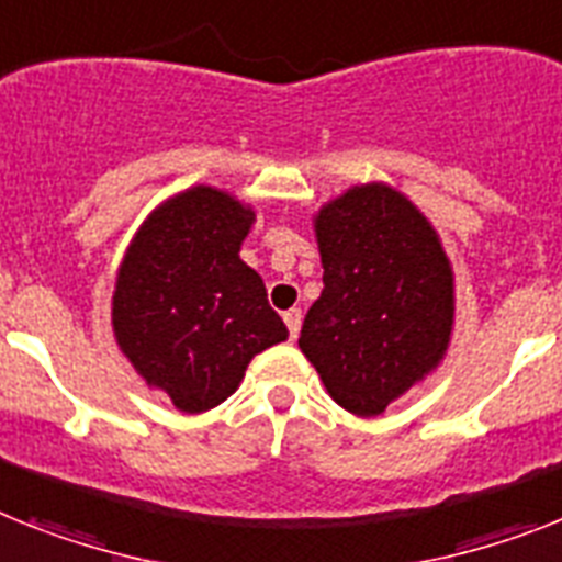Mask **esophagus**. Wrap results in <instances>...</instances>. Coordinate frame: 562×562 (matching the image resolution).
Masks as SVG:
<instances>
[{
  "label": "esophagus",
  "instance_id": "obj_1",
  "mask_svg": "<svg viewBox=\"0 0 562 562\" xmlns=\"http://www.w3.org/2000/svg\"><path fill=\"white\" fill-rule=\"evenodd\" d=\"M282 319H285V325H289L291 339H296V334H300V325H303V311L300 308L285 311V314H282Z\"/></svg>",
  "mask_w": 562,
  "mask_h": 562
}]
</instances>
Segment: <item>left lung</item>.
Instances as JSON below:
<instances>
[{"label":"left lung","mask_w":562,"mask_h":562,"mask_svg":"<svg viewBox=\"0 0 562 562\" xmlns=\"http://www.w3.org/2000/svg\"><path fill=\"white\" fill-rule=\"evenodd\" d=\"M323 294L300 348L346 412L374 417L440 362L454 317L449 259L412 202L351 188L317 216Z\"/></svg>","instance_id":"obj_1"}]
</instances>
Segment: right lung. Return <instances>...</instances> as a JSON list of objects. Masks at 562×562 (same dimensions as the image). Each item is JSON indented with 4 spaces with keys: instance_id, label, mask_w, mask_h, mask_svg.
Returning <instances> with one entry per match:
<instances>
[{
    "instance_id": "right-lung-1",
    "label": "right lung",
    "mask_w": 562,
    "mask_h": 562,
    "mask_svg": "<svg viewBox=\"0 0 562 562\" xmlns=\"http://www.w3.org/2000/svg\"><path fill=\"white\" fill-rule=\"evenodd\" d=\"M251 223L228 193L191 188L148 216L120 268V348L179 412L228 400L254 353L289 337L266 282L239 259Z\"/></svg>"
}]
</instances>
